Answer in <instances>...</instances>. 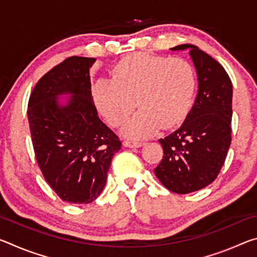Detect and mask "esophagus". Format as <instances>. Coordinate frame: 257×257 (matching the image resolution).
Here are the masks:
<instances>
[{
    "instance_id": "1",
    "label": "esophagus",
    "mask_w": 257,
    "mask_h": 257,
    "mask_svg": "<svg viewBox=\"0 0 257 257\" xmlns=\"http://www.w3.org/2000/svg\"><path fill=\"white\" fill-rule=\"evenodd\" d=\"M123 145L125 147H130V149H133V147H142L144 145V143L141 141H136V139H127V141L123 142Z\"/></svg>"
}]
</instances>
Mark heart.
Wrapping results in <instances>:
<instances>
[{
  "label": "heart",
  "instance_id": "b5f03b06",
  "mask_svg": "<svg viewBox=\"0 0 257 257\" xmlns=\"http://www.w3.org/2000/svg\"><path fill=\"white\" fill-rule=\"evenodd\" d=\"M196 88V75L182 58L137 53L120 60L112 77H102L93 86L99 112L114 127L139 110L123 127L127 136L146 137L160 128H170L187 114ZM137 103H135L134 101Z\"/></svg>",
  "mask_w": 257,
  "mask_h": 257
}]
</instances>
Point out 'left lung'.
<instances>
[{"label": "left lung", "instance_id": "obj_1", "mask_svg": "<svg viewBox=\"0 0 257 257\" xmlns=\"http://www.w3.org/2000/svg\"><path fill=\"white\" fill-rule=\"evenodd\" d=\"M189 50L197 71L198 92L184 123L161 138L163 159L155 176L169 190L189 194L216 179L231 144L232 84L224 68L191 44L172 47Z\"/></svg>", "mask_w": 257, "mask_h": 257}]
</instances>
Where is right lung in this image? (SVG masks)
Returning <instances> with one entry per match:
<instances>
[{
  "label": "right lung",
  "instance_id": "1",
  "mask_svg": "<svg viewBox=\"0 0 257 257\" xmlns=\"http://www.w3.org/2000/svg\"><path fill=\"white\" fill-rule=\"evenodd\" d=\"M94 58L70 56L45 73L28 102V122L38 167L64 202L92 203L106 184L119 137L98 118L90 90ZM70 93L66 104L60 94Z\"/></svg>",
  "mask_w": 257,
  "mask_h": 257
}]
</instances>
